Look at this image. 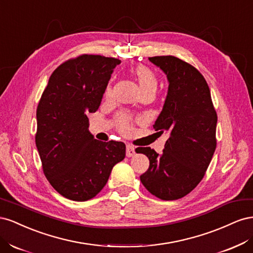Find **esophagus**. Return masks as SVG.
<instances>
[{
    "instance_id": "1",
    "label": "esophagus",
    "mask_w": 253,
    "mask_h": 253,
    "mask_svg": "<svg viewBox=\"0 0 253 253\" xmlns=\"http://www.w3.org/2000/svg\"><path fill=\"white\" fill-rule=\"evenodd\" d=\"M134 155H135V148L133 147V145L127 144L126 145V156L127 157H132Z\"/></svg>"
}]
</instances>
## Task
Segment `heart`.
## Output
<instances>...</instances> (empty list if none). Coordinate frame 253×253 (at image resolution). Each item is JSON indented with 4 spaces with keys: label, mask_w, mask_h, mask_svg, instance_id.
<instances>
[{
    "label": "heart",
    "mask_w": 253,
    "mask_h": 253,
    "mask_svg": "<svg viewBox=\"0 0 253 253\" xmlns=\"http://www.w3.org/2000/svg\"><path fill=\"white\" fill-rule=\"evenodd\" d=\"M132 75L134 79L137 81L139 85V88L141 90V93H148V91H153L155 93V90L157 88V77L156 75L153 73L149 67L145 65L139 64L136 67L133 68ZM110 91V86L106 87V93ZM119 128L121 129V132L127 133L131 131L132 125H131V119H129L126 115L121 116L119 119Z\"/></svg>",
    "instance_id": "1"
}]
</instances>
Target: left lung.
I'll use <instances>...</instances> for the list:
<instances>
[{
    "label": "left lung",
    "mask_w": 253,
    "mask_h": 253,
    "mask_svg": "<svg viewBox=\"0 0 253 253\" xmlns=\"http://www.w3.org/2000/svg\"><path fill=\"white\" fill-rule=\"evenodd\" d=\"M166 76L169 87L154 128L167 132L162 154L137 148L150 160L140 176L150 193L164 201L181 198L192 191L208 169L216 148L217 115L208 84L195 67L173 56L149 58Z\"/></svg>",
    "instance_id": "8db88e82"
}]
</instances>
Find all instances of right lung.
<instances>
[{
  "label": "right lung",
  "instance_id": "obj_1",
  "mask_svg": "<svg viewBox=\"0 0 253 253\" xmlns=\"http://www.w3.org/2000/svg\"><path fill=\"white\" fill-rule=\"evenodd\" d=\"M120 60L82 55L57 67L37 109L36 145L45 176L59 194L75 202L95 197L113 167L126 157V144L94 138L88 113L101 103Z\"/></svg>",
  "mask_w": 253,
  "mask_h": 253
}]
</instances>
